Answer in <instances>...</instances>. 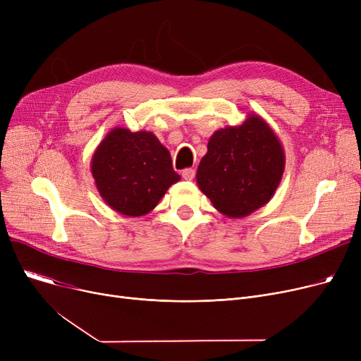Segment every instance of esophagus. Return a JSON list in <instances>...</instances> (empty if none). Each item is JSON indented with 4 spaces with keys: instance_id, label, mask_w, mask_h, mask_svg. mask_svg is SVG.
<instances>
[{
    "instance_id": "34e87169",
    "label": "esophagus",
    "mask_w": 361,
    "mask_h": 361,
    "mask_svg": "<svg viewBox=\"0 0 361 361\" xmlns=\"http://www.w3.org/2000/svg\"><path fill=\"white\" fill-rule=\"evenodd\" d=\"M181 176H183V178L185 181H192L195 178V176H196V171L193 168H185V169H183V174Z\"/></svg>"
}]
</instances>
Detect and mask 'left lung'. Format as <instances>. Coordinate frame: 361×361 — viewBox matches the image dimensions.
Here are the masks:
<instances>
[{
	"label": "left lung",
	"instance_id": "obj_1",
	"mask_svg": "<svg viewBox=\"0 0 361 361\" xmlns=\"http://www.w3.org/2000/svg\"><path fill=\"white\" fill-rule=\"evenodd\" d=\"M286 168V152L271 126L249 114L238 126L216 130L197 168V185L215 209L244 218L275 195Z\"/></svg>",
	"mask_w": 361,
	"mask_h": 361
}]
</instances>
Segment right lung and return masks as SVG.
<instances>
[{"label": "right lung", "mask_w": 361, "mask_h": 361, "mask_svg": "<svg viewBox=\"0 0 361 361\" xmlns=\"http://www.w3.org/2000/svg\"><path fill=\"white\" fill-rule=\"evenodd\" d=\"M92 177L104 202L126 216L154 211L180 181L169 150L150 131L112 128L93 152Z\"/></svg>", "instance_id": "1"}]
</instances>
